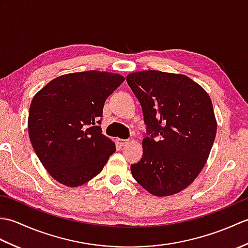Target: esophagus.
<instances>
[{
    "mask_svg": "<svg viewBox=\"0 0 248 248\" xmlns=\"http://www.w3.org/2000/svg\"><path fill=\"white\" fill-rule=\"evenodd\" d=\"M117 143L120 146H125L127 144H129V140H123V139H117Z\"/></svg>",
    "mask_w": 248,
    "mask_h": 248,
    "instance_id": "obj_1",
    "label": "esophagus"
}]
</instances>
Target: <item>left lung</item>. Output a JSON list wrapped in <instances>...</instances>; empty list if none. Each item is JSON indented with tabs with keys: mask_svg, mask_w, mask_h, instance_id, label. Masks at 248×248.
<instances>
[{
	"mask_svg": "<svg viewBox=\"0 0 248 248\" xmlns=\"http://www.w3.org/2000/svg\"><path fill=\"white\" fill-rule=\"evenodd\" d=\"M127 82L151 134L143 140L141 160L131 165L133 178L157 197L183 191L202 170L217 135L211 98L180 73L138 71L128 75Z\"/></svg>",
	"mask_w": 248,
	"mask_h": 248,
	"instance_id": "1",
	"label": "left lung"
}]
</instances>
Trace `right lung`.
I'll use <instances>...</instances> for the list:
<instances>
[{
  "instance_id": "right-lung-1",
  "label": "right lung",
  "mask_w": 248,
  "mask_h": 248,
  "mask_svg": "<svg viewBox=\"0 0 248 248\" xmlns=\"http://www.w3.org/2000/svg\"><path fill=\"white\" fill-rule=\"evenodd\" d=\"M124 81L114 72H73L56 77L33 97L31 144L49 175L62 186L91 181L116 151L97 124L105 100Z\"/></svg>"
}]
</instances>
